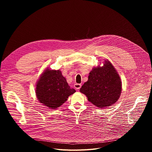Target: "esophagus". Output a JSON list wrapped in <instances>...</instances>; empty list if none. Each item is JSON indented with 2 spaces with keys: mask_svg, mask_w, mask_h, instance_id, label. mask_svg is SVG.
Instances as JSON below:
<instances>
[{
  "mask_svg": "<svg viewBox=\"0 0 152 152\" xmlns=\"http://www.w3.org/2000/svg\"><path fill=\"white\" fill-rule=\"evenodd\" d=\"M81 86H82V85L80 84V83H75V85H74V86H75V88H76V89H77V90H79V89H80V87H81Z\"/></svg>",
  "mask_w": 152,
  "mask_h": 152,
  "instance_id": "esophagus-1",
  "label": "esophagus"
}]
</instances>
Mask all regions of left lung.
I'll return each mask as SVG.
<instances>
[{
    "label": "left lung",
    "instance_id": "left-lung-1",
    "mask_svg": "<svg viewBox=\"0 0 152 152\" xmlns=\"http://www.w3.org/2000/svg\"><path fill=\"white\" fill-rule=\"evenodd\" d=\"M80 92L99 108L114 104L121 94V82L113 64L105 60L103 66L93 68Z\"/></svg>",
    "mask_w": 152,
    "mask_h": 152
}]
</instances>
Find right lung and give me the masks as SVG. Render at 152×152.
Listing matches in <instances>:
<instances>
[{
  "label": "right lung",
  "mask_w": 152,
  "mask_h": 152,
  "mask_svg": "<svg viewBox=\"0 0 152 152\" xmlns=\"http://www.w3.org/2000/svg\"><path fill=\"white\" fill-rule=\"evenodd\" d=\"M76 92L71 88L59 70L46 69L36 85V95L40 103L50 109H56Z\"/></svg>",
  "instance_id": "1"
}]
</instances>
